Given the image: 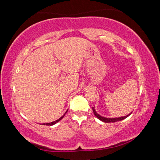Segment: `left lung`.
Instances as JSON below:
<instances>
[{
    "label": "left lung",
    "mask_w": 160,
    "mask_h": 160,
    "mask_svg": "<svg viewBox=\"0 0 160 160\" xmlns=\"http://www.w3.org/2000/svg\"><path fill=\"white\" fill-rule=\"evenodd\" d=\"M92 111L94 112V114L95 115V116L97 118H98L100 121H103V122L104 123H113V122H116V121H122L123 119H125L126 118L128 117V116H130L131 114V113H130L129 114L126 115V116H121V117H118V118H106V117H104V116H100L99 113H97V112L94 109V107H92Z\"/></svg>",
    "instance_id": "8db88e82"
}]
</instances>
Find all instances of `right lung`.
I'll return each instance as SVG.
<instances>
[{"mask_svg": "<svg viewBox=\"0 0 160 160\" xmlns=\"http://www.w3.org/2000/svg\"><path fill=\"white\" fill-rule=\"evenodd\" d=\"M67 112H68V110L66 111V113H64V114L61 116V117L60 118H58V120H56V121H53V122H51V123H43V125H46V126H53V125H54V124H56V123H58L59 121H61L62 118H63V117H64V116H65V114H66V113H67Z\"/></svg>", "mask_w": 160, "mask_h": 160, "instance_id": "add662e5", "label": "right lung"}]
</instances>
